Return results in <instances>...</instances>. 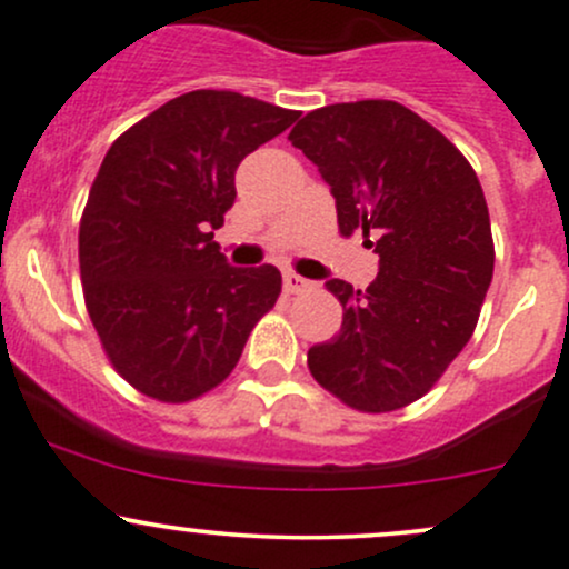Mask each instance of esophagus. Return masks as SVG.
Returning <instances> with one entry per match:
<instances>
[{"label":"esophagus","mask_w":569,"mask_h":569,"mask_svg":"<svg viewBox=\"0 0 569 569\" xmlns=\"http://www.w3.org/2000/svg\"><path fill=\"white\" fill-rule=\"evenodd\" d=\"M283 289H286V295H300V291L310 289V280H305L302 274H297V272H286L283 274Z\"/></svg>","instance_id":"34e87169"}]
</instances>
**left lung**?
Wrapping results in <instances>:
<instances>
[{
    "label": "left lung",
    "instance_id": "1",
    "mask_svg": "<svg viewBox=\"0 0 569 569\" xmlns=\"http://www.w3.org/2000/svg\"><path fill=\"white\" fill-rule=\"evenodd\" d=\"M289 141L330 184L343 237L362 231L379 274L343 305L332 340L310 346L313 379L368 415L422 398L480 319L493 278V237L480 179L433 124L395 100H357L305 113Z\"/></svg>",
    "mask_w": 569,
    "mask_h": 569
}]
</instances>
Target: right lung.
Masks as SVG:
<instances>
[{
  "label": "right lung",
  "mask_w": 569,
  "mask_h": 569,
  "mask_svg": "<svg viewBox=\"0 0 569 569\" xmlns=\"http://www.w3.org/2000/svg\"><path fill=\"white\" fill-rule=\"evenodd\" d=\"M297 111L226 89L179 94L106 152L79 229L83 302L130 387L188 403L220 385L280 295L272 264L229 267L214 229L244 154Z\"/></svg>",
  "instance_id": "add662e5"
}]
</instances>
